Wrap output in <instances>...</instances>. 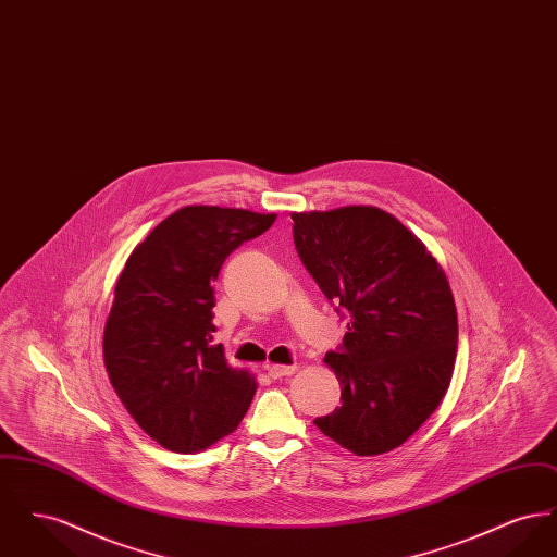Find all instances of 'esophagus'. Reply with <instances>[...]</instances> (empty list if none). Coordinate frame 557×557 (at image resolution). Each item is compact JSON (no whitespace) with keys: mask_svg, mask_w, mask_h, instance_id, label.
<instances>
[{"mask_svg":"<svg viewBox=\"0 0 557 557\" xmlns=\"http://www.w3.org/2000/svg\"><path fill=\"white\" fill-rule=\"evenodd\" d=\"M294 371H296V366H267V373H269L273 380L292 375Z\"/></svg>","mask_w":557,"mask_h":557,"instance_id":"1","label":"esophagus"}]
</instances>
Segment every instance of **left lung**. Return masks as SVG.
<instances>
[{
    "label": "left lung",
    "mask_w": 557,
    "mask_h": 557,
    "mask_svg": "<svg viewBox=\"0 0 557 557\" xmlns=\"http://www.w3.org/2000/svg\"><path fill=\"white\" fill-rule=\"evenodd\" d=\"M294 246L319 290L348 318L325 352L341 400L319 430L355 455L397 449L449 388L457 311L445 271L398 219L375 207L292 214Z\"/></svg>",
    "instance_id": "1"
}]
</instances>
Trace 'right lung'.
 Instances as JSON below:
<instances>
[{
  "instance_id": "right-lung-1",
  "label": "right lung",
  "mask_w": 557,
  "mask_h": 557,
  "mask_svg": "<svg viewBox=\"0 0 557 557\" xmlns=\"http://www.w3.org/2000/svg\"><path fill=\"white\" fill-rule=\"evenodd\" d=\"M275 214L186 207L135 246L104 327L110 384L139 428L175 453L209 449L248 411L257 382L212 345V282Z\"/></svg>"
}]
</instances>
